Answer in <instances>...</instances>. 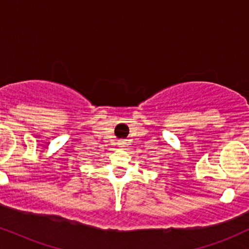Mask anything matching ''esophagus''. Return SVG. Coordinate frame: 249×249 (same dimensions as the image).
Listing matches in <instances>:
<instances>
[{"label": "esophagus", "instance_id": "34e87169", "mask_svg": "<svg viewBox=\"0 0 249 249\" xmlns=\"http://www.w3.org/2000/svg\"><path fill=\"white\" fill-rule=\"evenodd\" d=\"M125 144H126V142H125L124 141H121V142H118V145H119V146H121V147H123V146H124V145H125Z\"/></svg>", "mask_w": 249, "mask_h": 249}]
</instances>
